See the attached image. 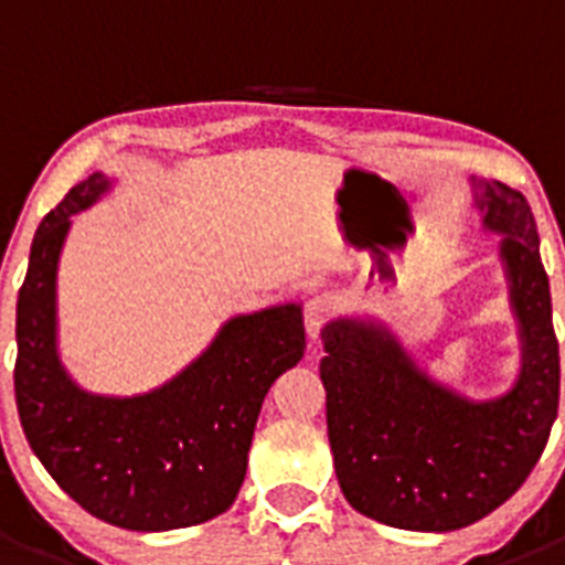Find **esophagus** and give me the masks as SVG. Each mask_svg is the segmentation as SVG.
<instances>
[{"mask_svg": "<svg viewBox=\"0 0 565 565\" xmlns=\"http://www.w3.org/2000/svg\"><path fill=\"white\" fill-rule=\"evenodd\" d=\"M333 313V299L331 297H313L311 302L306 306V331L308 337L317 342L319 333H322V328H326V322L331 319Z\"/></svg>", "mask_w": 565, "mask_h": 565, "instance_id": "1", "label": "esophagus"}]
</instances>
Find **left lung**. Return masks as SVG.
Here are the masks:
<instances>
[{
    "instance_id": "8db88e82",
    "label": "left lung",
    "mask_w": 565,
    "mask_h": 565,
    "mask_svg": "<svg viewBox=\"0 0 565 565\" xmlns=\"http://www.w3.org/2000/svg\"><path fill=\"white\" fill-rule=\"evenodd\" d=\"M483 228L501 234L509 302L521 333L512 391L472 402L438 384L371 319L322 328L328 441L356 512L413 532H452L515 495L548 441L561 402V356L541 239L526 198L476 183Z\"/></svg>"
}]
</instances>
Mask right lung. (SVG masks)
Returning <instances> with one entry per match:
<instances>
[{
    "mask_svg": "<svg viewBox=\"0 0 565 565\" xmlns=\"http://www.w3.org/2000/svg\"><path fill=\"white\" fill-rule=\"evenodd\" d=\"M107 189L93 172L36 228L17 302L19 418L44 469L89 515L132 532L194 526L237 498L263 398L306 353L302 308L232 317L186 371L141 396L82 391L58 359V254L70 217Z\"/></svg>",
    "mask_w": 565,
    "mask_h": 565,
    "instance_id": "right-lung-1",
    "label": "right lung"
}]
</instances>
